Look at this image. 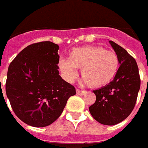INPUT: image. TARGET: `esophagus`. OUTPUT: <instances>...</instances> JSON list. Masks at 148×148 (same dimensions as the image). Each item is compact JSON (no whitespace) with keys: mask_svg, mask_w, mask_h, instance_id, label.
<instances>
[{"mask_svg":"<svg viewBox=\"0 0 148 148\" xmlns=\"http://www.w3.org/2000/svg\"><path fill=\"white\" fill-rule=\"evenodd\" d=\"M76 92L78 95H81V96H82V95H85L86 93H87V91H86V90H78V89H77V90H76Z\"/></svg>","mask_w":148,"mask_h":148,"instance_id":"esophagus-1","label":"esophagus"}]
</instances>
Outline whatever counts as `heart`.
<instances>
[{
    "label": "heart",
    "mask_w": 148,
    "mask_h": 148,
    "mask_svg": "<svg viewBox=\"0 0 148 148\" xmlns=\"http://www.w3.org/2000/svg\"><path fill=\"white\" fill-rule=\"evenodd\" d=\"M119 58L114 51L101 46H84L70 51L68 59L60 58L59 66L69 81L77 76L81 70L84 82L92 88H100L114 78L119 68Z\"/></svg>",
    "instance_id": "b5f03b06"
}]
</instances>
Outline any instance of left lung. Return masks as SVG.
<instances>
[{
    "label": "left lung",
    "mask_w": 148,
    "mask_h": 148,
    "mask_svg": "<svg viewBox=\"0 0 148 148\" xmlns=\"http://www.w3.org/2000/svg\"><path fill=\"white\" fill-rule=\"evenodd\" d=\"M109 43L119 58L120 67L108 85L93 90L96 101L89 107L90 114L104 125H114L126 119L135 106L140 79L135 59L120 45Z\"/></svg>",
    "instance_id": "left-lung-1"
}]
</instances>
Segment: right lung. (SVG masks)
Instances as JSON below:
<instances>
[{"mask_svg":"<svg viewBox=\"0 0 148 148\" xmlns=\"http://www.w3.org/2000/svg\"><path fill=\"white\" fill-rule=\"evenodd\" d=\"M59 46L51 41L29 45L11 61L6 94L17 117L25 124L43 127L60 117L74 86L59 75Z\"/></svg>","mask_w":148,"mask_h":148,"instance_id":"obj_1","label":"right lung"}]
</instances>
